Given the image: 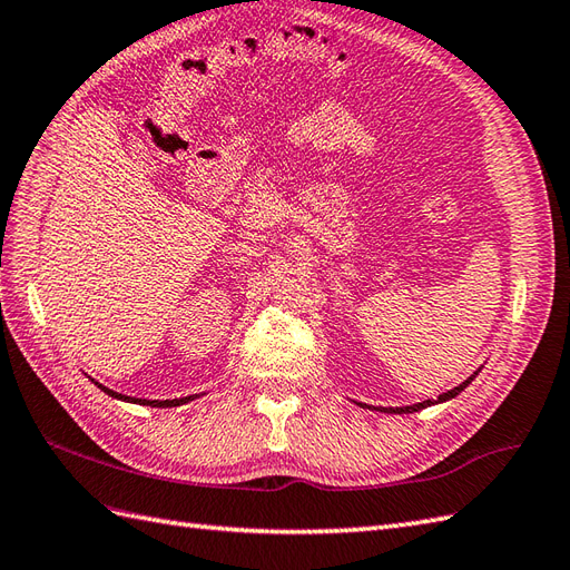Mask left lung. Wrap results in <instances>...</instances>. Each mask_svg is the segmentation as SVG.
Returning <instances> with one entry per match:
<instances>
[{
	"label": "left lung",
	"instance_id": "8db88e82",
	"mask_svg": "<svg viewBox=\"0 0 570 570\" xmlns=\"http://www.w3.org/2000/svg\"><path fill=\"white\" fill-rule=\"evenodd\" d=\"M476 375V373H474ZM474 375L472 377H466V381L462 383V385H458V387H452V390H448V392H443V395H438V400H424V402H419V404H410V406H395V410H387V406H383L381 412H390V414H414V412H419V410H426V406H431V404H438V402H448V400H452V397H458L460 392L470 385L472 381H474Z\"/></svg>",
	"mask_w": 570,
	"mask_h": 570
}]
</instances>
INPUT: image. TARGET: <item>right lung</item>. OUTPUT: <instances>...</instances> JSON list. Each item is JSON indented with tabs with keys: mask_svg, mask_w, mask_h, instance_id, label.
Here are the masks:
<instances>
[{
	"mask_svg": "<svg viewBox=\"0 0 570 570\" xmlns=\"http://www.w3.org/2000/svg\"><path fill=\"white\" fill-rule=\"evenodd\" d=\"M100 390L104 392H108L110 397H115V400H125V402H135V404H149V406H180V404H185V402H189V400H195V395H189V397H183V400H139V397H127V395H120V392H112V390H108L106 385H100V383H96Z\"/></svg>",
	"mask_w": 570,
	"mask_h": 570,
	"instance_id": "right-lung-1",
	"label": "right lung"
}]
</instances>
